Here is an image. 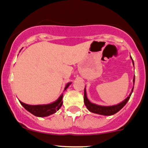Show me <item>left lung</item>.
Returning a JSON list of instances; mask_svg holds the SVG:
<instances>
[{
  "label": "left lung",
  "mask_w": 148,
  "mask_h": 148,
  "mask_svg": "<svg viewBox=\"0 0 148 148\" xmlns=\"http://www.w3.org/2000/svg\"><path fill=\"white\" fill-rule=\"evenodd\" d=\"M132 59V57H131ZM133 60V59H132ZM133 63L134 64V62H133ZM133 82L135 83V77L134 79H133ZM133 91V90H132V92ZM132 92L130 93V94L129 95V96H127L126 99L123 101V102H121V103L118 104V105L116 106H98L96 104L92 103L88 101V99H87L86 96V90L84 88V103L85 106H86V108H88V111H90L92 113H98V114L100 115H103V116H111V115L115 114L117 112H119L125 104L127 103V102L128 101V100L130 99V96H131Z\"/></svg>",
  "instance_id": "1"
}]
</instances>
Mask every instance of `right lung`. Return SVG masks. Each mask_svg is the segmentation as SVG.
I'll list each match as a JSON object with an SVG mask.
<instances>
[{
  "instance_id": "1",
  "label": "right lung",
  "mask_w": 148,
  "mask_h": 148,
  "mask_svg": "<svg viewBox=\"0 0 148 148\" xmlns=\"http://www.w3.org/2000/svg\"><path fill=\"white\" fill-rule=\"evenodd\" d=\"M71 83H69L66 84V87H65L64 90H66L67 88V87L69 86V84ZM62 97H63V95H62L60 98L58 99V100L56 101L55 102L52 103L47 104V105H37V106H31V105H27V104L24 103L20 101L21 103V105L27 110V111H29V113H31L32 114L35 115V116H38V117H45V116H48L51 114H53V113H56L57 111H58L60 108H61L62 105Z\"/></svg>"
}]
</instances>
